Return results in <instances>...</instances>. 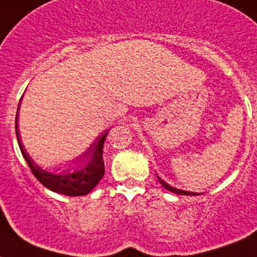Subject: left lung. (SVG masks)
Here are the masks:
<instances>
[{"label": "left lung", "mask_w": 257, "mask_h": 257, "mask_svg": "<svg viewBox=\"0 0 257 257\" xmlns=\"http://www.w3.org/2000/svg\"><path fill=\"white\" fill-rule=\"evenodd\" d=\"M157 178H158L159 183H161L163 187H165L166 189H169V191L174 192V193H176V195H187V196H197L198 193H195V192H189V191H182V189H178V188H174V187H171L170 184H167L166 182H163L161 178H159L158 175H157Z\"/></svg>", "instance_id": "left-lung-1"}]
</instances>
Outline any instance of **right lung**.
<instances>
[{
  "instance_id": "right-lung-1",
  "label": "right lung",
  "mask_w": 257,
  "mask_h": 257,
  "mask_svg": "<svg viewBox=\"0 0 257 257\" xmlns=\"http://www.w3.org/2000/svg\"><path fill=\"white\" fill-rule=\"evenodd\" d=\"M19 105H21V102L18 104V111ZM15 133H17L19 149L22 152L23 158L29 165L30 170L39 182L51 191L65 196H85L88 192H91V189L95 188V185L100 182V179L104 175L103 145H104L105 137L108 135V131L96 137L95 141L92 142L83 154L70 162L72 163L70 166H79V167H75L74 171H72V167H70L69 170H64L60 174H51V172L43 170L42 167H39L38 165H35V162L32 161L29 153L26 152L22 140H21V135H19L18 112L15 116ZM82 163L85 166L82 165Z\"/></svg>"
}]
</instances>
